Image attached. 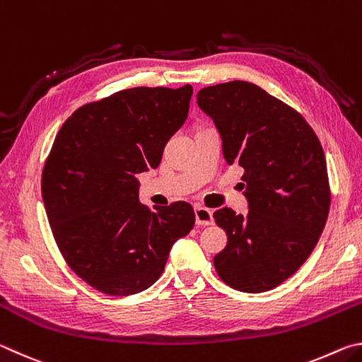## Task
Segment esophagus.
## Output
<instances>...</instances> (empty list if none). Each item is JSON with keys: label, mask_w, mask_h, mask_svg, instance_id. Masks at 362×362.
<instances>
[{"label": "esophagus", "mask_w": 362, "mask_h": 362, "mask_svg": "<svg viewBox=\"0 0 362 362\" xmlns=\"http://www.w3.org/2000/svg\"><path fill=\"white\" fill-rule=\"evenodd\" d=\"M194 216H196V225L207 226V225L214 223L212 212L209 209H206V207H203V206L194 207Z\"/></svg>", "instance_id": "1"}]
</instances>
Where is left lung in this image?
I'll use <instances>...</instances> for the list:
<instances>
[{
  "instance_id": "1",
  "label": "left lung",
  "mask_w": 362,
  "mask_h": 362,
  "mask_svg": "<svg viewBox=\"0 0 362 362\" xmlns=\"http://www.w3.org/2000/svg\"><path fill=\"white\" fill-rule=\"evenodd\" d=\"M198 105L222 137L226 164L241 168L247 216L214 212L228 243L214 257L220 279L241 292L272 291L303 265L326 225L330 189L320 139L303 116L257 84L201 89Z\"/></svg>"
}]
</instances>
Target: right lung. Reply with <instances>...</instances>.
Wrapping results in <instances>:
<instances>
[{
  "label": "right lung",
  "mask_w": 362,
  "mask_h": 362,
  "mask_svg": "<svg viewBox=\"0 0 362 362\" xmlns=\"http://www.w3.org/2000/svg\"><path fill=\"white\" fill-rule=\"evenodd\" d=\"M193 88H132L79 107L60 127L41 177L54 240L79 278L108 296L155 284L173 244L194 225L192 204L153 212L137 175L156 169L188 116Z\"/></svg>",
  "instance_id": "add662e5"
}]
</instances>
